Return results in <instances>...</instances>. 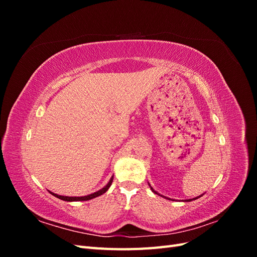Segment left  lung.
I'll return each instance as SVG.
<instances>
[{
    "label": "left lung",
    "mask_w": 257,
    "mask_h": 257,
    "mask_svg": "<svg viewBox=\"0 0 257 257\" xmlns=\"http://www.w3.org/2000/svg\"><path fill=\"white\" fill-rule=\"evenodd\" d=\"M149 186L151 188V190H152V192H153V193H155V194H158V195H160V194H159L157 191H154V190L152 189V186H151L150 184H149ZM161 196H162V195H161ZM200 196H201V195H200ZM200 196H198V197H200ZM198 197H195V198H193V199H185V201H191V200H194V199H197ZM165 198H167V197H165ZM168 199H169V198H168Z\"/></svg>",
    "instance_id": "8db88e82"
}]
</instances>
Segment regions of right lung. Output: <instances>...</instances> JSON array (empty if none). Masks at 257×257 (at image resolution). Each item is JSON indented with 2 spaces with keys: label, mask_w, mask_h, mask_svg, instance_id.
Listing matches in <instances>:
<instances>
[{
  "label": "right lung",
  "mask_w": 257,
  "mask_h": 257,
  "mask_svg": "<svg viewBox=\"0 0 257 257\" xmlns=\"http://www.w3.org/2000/svg\"><path fill=\"white\" fill-rule=\"evenodd\" d=\"M112 180H113V176L110 178V180H109V182H108L103 189H100L99 191H97V192H95V193H92V194H90V195H87V196H81V197H69V196H62V195H58V194H54V193H52V192H50L53 196H56V197H58L59 199H62V200H65V201H78V200H90V199H92V198H95V197H97V196H99V195H102V194H104V193H106L107 192V190L110 188V185H111V183H112Z\"/></svg>",
  "instance_id": "1"
}]
</instances>
